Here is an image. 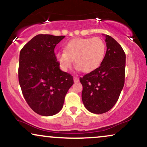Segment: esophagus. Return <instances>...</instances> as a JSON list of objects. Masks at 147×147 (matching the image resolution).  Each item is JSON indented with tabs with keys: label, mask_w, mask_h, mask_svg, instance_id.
Returning a JSON list of instances; mask_svg holds the SVG:
<instances>
[{
	"label": "esophagus",
	"mask_w": 147,
	"mask_h": 147,
	"mask_svg": "<svg viewBox=\"0 0 147 147\" xmlns=\"http://www.w3.org/2000/svg\"><path fill=\"white\" fill-rule=\"evenodd\" d=\"M79 78L77 77H74V81H75V82H78L79 81Z\"/></svg>",
	"instance_id": "obj_1"
}]
</instances>
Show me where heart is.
Instances as JSON below:
<instances>
[{
	"label": "heart",
	"mask_w": 147,
	"mask_h": 147,
	"mask_svg": "<svg viewBox=\"0 0 147 147\" xmlns=\"http://www.w3.org/2000/svg\"><path fill=\"white\" fill-rule=\"evenodd\" d=\"M105 53L106 45L101 38H75L66 44L64 52L56 54V58L63 70L72 66L74 59L79 70L89 72L100 66Z\"/></svg>",
	"instance_id": "1"
}]
</instances>
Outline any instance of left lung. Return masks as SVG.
Wrapping results in <instances>:
<instances>
[{
  "instance_id": "obj_1",
  "label": "left lung",
  "mask_w": 147,
  "mask_h": 147,
  "mask_svg": "<svg viewBox=\"0 0 147 147\" xmlns=\"http://www.w3.org/2000/svg\"><path fill=\"white\" fill-rule=\"evenodd\" d=\"M105 59L94 70L80 77L82 100L86 108L94 114H103L114 107L125 84L126 55L114 38L105 35Z\"/></svg>"
}]
</instances>
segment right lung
I'll return each instance as SVG.
<instances>
[{"label": "right lung", "mask_w": 147, "mask_h": 147, "mask_svg": "<svg viewBox=\"0 0 147 147\" xmlns=\"http://www.w3.org/2000/svg\"><path fill=\"white\" fill-rule=\"evenodd\" d=\"M64 37L37 35L20 52L18 80L23 96L29 107L41 116L57 114L74 84L72 76L60 70L54 53Z\"/></svg>", "instance_id": "1"}]
</instances>
